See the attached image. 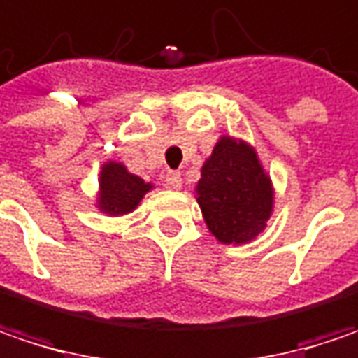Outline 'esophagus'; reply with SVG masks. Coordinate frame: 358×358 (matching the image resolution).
<instances>
[{"label":"esophagus","mask_w":358,"mask_h":358,"mask_svg":"<svg viewBox=\"0 0 358 358\" xmlns=\"http://www.w3.org/2000/svg\"><path fill=\"white\" fill-rule=\"evenodd\" d=\"M163 185L167 189H181V185H183V179H181V173L179 171H169L165 177H163Z\"/></svg>","instance_id":"obj_1"}]
</instances>
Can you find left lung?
<instances>
[{
  "instance_id": "obj_1",
  "label": "left lung",
  "mask_w": 358,
  "mask_h": 358,
  "mask_svg": "<svg viewBox=\"0 0 358 358\" xmlns=\"http://www.w3.org/2000/svg\"><path fill=\"white\" fill-rule=\"evenodd\" d=\"M195 193L207 229L227 245L256 240L274 211L272 179L256 149L227 134L206 159Z\"/></svg>"
}]
</instances>
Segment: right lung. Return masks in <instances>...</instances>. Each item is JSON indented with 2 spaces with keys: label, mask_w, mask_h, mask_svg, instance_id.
<instances>
[{
  "label": "right lung",
  "mask_w": 358,
  "mask_h": 358,
  "mask_svg": "<svg viewBox=\"0 0 358 358\" xmlns=\"http://www.w3.org/2000/svg\"><path fill=\"white\" fill-rule=\"evenodd\" d=\"M151 189L152 183L131 173L122 163L106 161L100 167L96 207L110 217H120L134 211Z\"/></svg>",
  "instance_id": "right-lung-1"
}]
</instances>
